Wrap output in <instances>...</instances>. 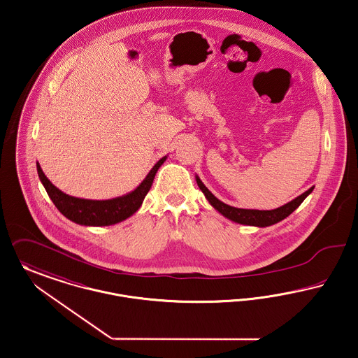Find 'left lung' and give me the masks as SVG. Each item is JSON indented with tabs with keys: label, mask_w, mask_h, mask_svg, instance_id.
I'll use <instances>...</instances> for the list:
<instances>
[{
	"label": "left lung",
	"mask_w": 358,
	"mask_h": 358,
	"mask_svg": "<svg viewBox=\"0 0 358 358\" xmlns=\"http://www.w3.org/2000/svg\"><path fill=\"white\" fill-rule=\"evenodd\" d=\"M198 187L202 189L205 194L208 203L214 207L218 213H221L227 220L241 224V225L257 226V227H266V226L275 225L278 222L287 218L292 211H295L301 206V202L313 192L314 186L308 188L306 192H303L291 202L282 205V206L273 208V210H255V208H238V207L229 206L220 201L217 196L211 194V191L203 185V182L199 179V176H195Z\"/></svg>",
	"instance_id": "obj_1"
}]
</instances>
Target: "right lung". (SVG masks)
<instances>
[{"mask_svg": "<svg viewBox=\"0 0 358 358\" xmlns=\"http://www.w3.org/2000/svg\"><path fill=\"white\" fill-rule=\"evenodd\" d=\"M166 159L167 156L162 157L152 167V170L144 178V180L133 191L122 196H117L106 201L82 199V198L67 195L48 180V178L44 175L38 163H36V169H38L40 182L43 183L48 196L66 218H69L70 221L76 222L78 225L109 226L125 221L140 208L145 195L151 188L156 172L166 162Z\"/></svg>", "mask_w": 358, "mask_h": 358, "instance_id": "obj_1", "label": "right lung"}]
</instances>
